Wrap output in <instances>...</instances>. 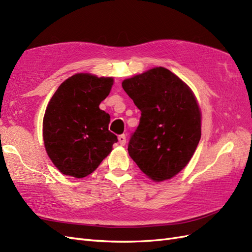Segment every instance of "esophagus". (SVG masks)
I'll return each mask as SVG.
<instances>
[{"mask_svg": "<svg viewBox=\"0 0 252 252\" xmlns=\"http://www.w3.org/2000/svg\"><path fill=\"white\" fill-rule=\"evenodd\" d=\"M119 143L122 145V146H124V145L126 144V135L125 134H121L119 135Z\"/></svg>", "mask_w": 252, "mask_h": 252, "instance_id": "34e87169", "label": "esophagus"}]
</instances>
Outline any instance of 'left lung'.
I'll return each mask as SVG.
<instances>
[{
  "instance_id": "obj_1",
  "label": "left lung",
  "mask_w": 252,
  "mask_h": 252,
  "mask_svg": "<svg viewBox=\"0 0 252 252\" xmlns=\"http://www.w3.org/2000/svg\"><path fill=\"white\" fill-rule=\"evenodd\" d=\"M122 86L141 110L129 156L149 179H171L189 163L201 139V111L193 93L164 67L126 79Z\"/></svg>"
}]
</instances>
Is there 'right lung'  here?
I'll return each instance as SVG.
<instances>
[{"label":"right lung","instance_id":"1","mask_svg":"<svg viewBox=\"0 0 252 252\" xmlns=\"http://www.w3.org/2000/svg\"><path fill=\"white\" fill-rule=\"evenodd\" d=\"M112 84V78L77 73L61 84L50 98L43 120L44 145L63 174L85 178L118 142L108 130L110 116L98 107Z\"/></svg>","mask_w":252,"mask_h":252}]
</instances>
